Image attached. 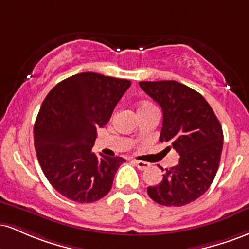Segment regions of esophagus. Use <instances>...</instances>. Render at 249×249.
Listing matches in <instances>:
<instances>
[{
	"label": "esophagus",
	"instance_id": "obj_1",
	"mask_svg": "<svg viewBox=\"0 0 249 249\" xmlns=\"http://www.w3.org/2000/svg\"><path fill=\"white\" fill-rule=\"evenodd\" d=\"M134 164H136V166L139 168V170L144 171V170H147L148 167H150V164L146 161H141V160H133Z\"/></svg>",
	"mask_w": 249,
	"mask_h": 249
}]
</instances>
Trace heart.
I'll use <instances>...</instances> for the list:
<instances>
[{"label": "heart", "mask_w": 249, "mask_h": 249, "mask_svg": "<svg viewBox=\"0 0 249 249\" xmlns=\"http://www.w3.org/2000/svg\"><path fill=\"white\" fill-rule=\"evenodd\" d=\"M153 107L152 104H150V103H142L141 104V107H139L138 110H141V108H146V107Z\"/></svg>", "instance_id": "obj_1"}]
</instances>
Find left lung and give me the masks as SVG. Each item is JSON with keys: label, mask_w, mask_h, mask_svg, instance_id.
Masks as SVG:
<instances>
[{"label": "left lung", "mask_w": 249, "mask_h": 249, "mask_svg": "<svg viewBox=\"0 0 249 249\" xmlns=\"http://www.w3.org/2000/svg\"><path fill=\"white\" fill-rule=\"evenodd\" d=\"M162 110L159 141L165 151L174 148L179 164L166 168L147 194L162 206H185L201 196L212 184L221 158L224 133L215 113L199 92L176 81L139 82ZM162 170V168H161Z\"/></svg>", "instance_id": "8db88e82"}]
</instances>
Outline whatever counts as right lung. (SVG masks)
<instances>
[{
    "label": "right lung",
    "instance_id": "add662e5",
    "mask_svg": "<svg viewBox=\"0 0 249 249\" xmlns=\"http://www.w3.org/2000/svg\"><path fill=\"white\" fill-rule=\"evenodd\" d=\"M127 79L82 72L59 82L45 97L34 126L39 165L57 192L77 202H93L110 192L125 160L92 152L97 128L110 121L130 88Z\"/></svg>",
    "mask_w": 249,
    "mask_h": 249
}]
</instances>
